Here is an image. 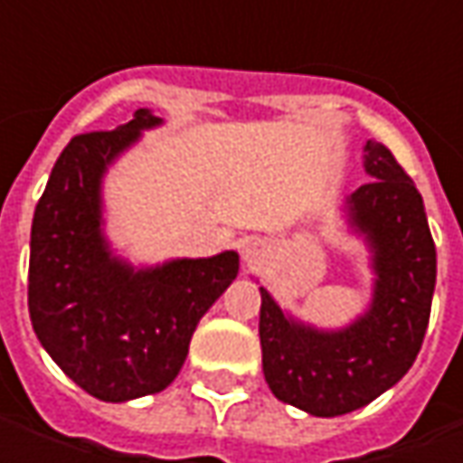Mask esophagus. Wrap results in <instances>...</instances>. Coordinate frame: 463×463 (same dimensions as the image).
<instances>
[{"label":"esophagus","instance_id":"obj_1","mask_svg":"<svg viewBox=\"0 0 463 463\" xmlns=\"http://www.w3.org/2000/svg\"><path fill=\"white\" fill-rule=\"evenodd\" d=\"M241 258H244V262H247L250 268H258V265H262L265 258H268V247H265V241H260V240L247 241V244H244V250H241Z\"/></svg>","mask_w":463,"mask_h":463}]
</instances>
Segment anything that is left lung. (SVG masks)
<instances>
[{
  "label": "left lung",
  "mask_w": 463,
  "mask_h": 463,
  "mask_svg": "<svg viewBox=\"0 0 463 463\" xmlns=\"http://www.w3.org/2000/svg\"><path fill=\"white\" fill-rule=\"evenodd\" d=\"M373 177L350 198V219L373 247V307L343 332L291 322L265 288L260 345L278 400L317 418H337L383 394L415 364L436 288V244L422 195L383 144H365Z\"/></svg>",
  "instance_id": "8db88e82"
}]
</instances>
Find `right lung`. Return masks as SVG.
<instances>
[{
	"mask_svg": "<svg viewBox=\"0 0 463 463\" xmlns=\"http://www.w3.org/2000/svg\"><path fill=\"white\" fill-rule=\"evenodd\" d=\"M136 110L116 131L74 136L51 169L30 232V322L74 383L102 402L167 389L208 307L240 273V255L175 260L134 273L110 258L99 234V177L141 128Z\"/></svg>",
	"mask_w": 463,
	"mask_h": 463,
	"instance_id": "right-lung-1",
	"label": "right lung"
}]
</instances>
